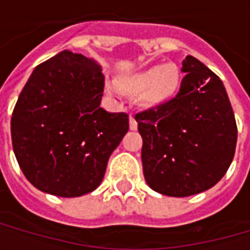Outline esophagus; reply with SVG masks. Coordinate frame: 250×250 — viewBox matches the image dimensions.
<instances>
[{
    "mask_svg": "<svg viewBox=\"0 0 250 250\" xmlns=\"http://www.w3.org/2000/svg\"><path fill=\"white\" fill-rule=\"evenodd\" d=\"M129 128L130 130L138 129V122H136V120L133 118V115H130L129 117Z\"/></svg>",
    "mask_w": 250,
    "mask_h": 250,
    "instance_id": "obj_1",
    "label": "esophagus"
}]
</instances>
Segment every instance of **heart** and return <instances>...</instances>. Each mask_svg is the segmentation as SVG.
Wrapping results in <instances>:
<instances>
[{
  "instance_id": "b5f03b06",
  "label": "heart",
  "mask_w": 250,
  "mask_h": 250,
  "mask_svg": "<svg viewBox=\"0 0 250 250\" xmlns=\"http://www.w3.org/2000/svg\"><path fill=\"white\" fill-rule=\"evenodd\" d=\"M117 84L126 94L138 96L143 105L159 107L177 97L182 86V72L175 63H157L121 76Z\"/></svg>"
}]
</instances>
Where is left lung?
I'll return each mask as SVG.
<instances>
[{"label": "left lung", "instance_id": "obj_1", "mask_svg": "<svg viewBox=\"0 0 250 250\" xmlns=\"http://www.w3.org/2000/svg\"><path fill=\"white\" fill-rule=\"evenodd\" d=\"M181 71L187 75L177 97L135 117L145 179L153 190L174 197L214 187L232 163L238 136L220 78L192 55Z\"/></svg>", "mask_w": 250, "mask_h": 250}]
</instances>
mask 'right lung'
I'll use <instances>...</instances> for the list:
<instances>
[{
	"label": "right lung",
	"mask_w": 250,
	"mask_h": 250,
	"mask_svg": "<svg viewBox=\"0 0 250 250\" xmlns=\"http://www.w3.org/2000/svg\"><path fill=\"white\" fill-rule=\"evenodd\" d=\"M104 75L93 58L63 50L34 68L11 120L15 157L44 193L83 196L99 187L129 129L125 112L100 107Z\"/></svg>",
	"instance_id": "1"
}]
</instances>
